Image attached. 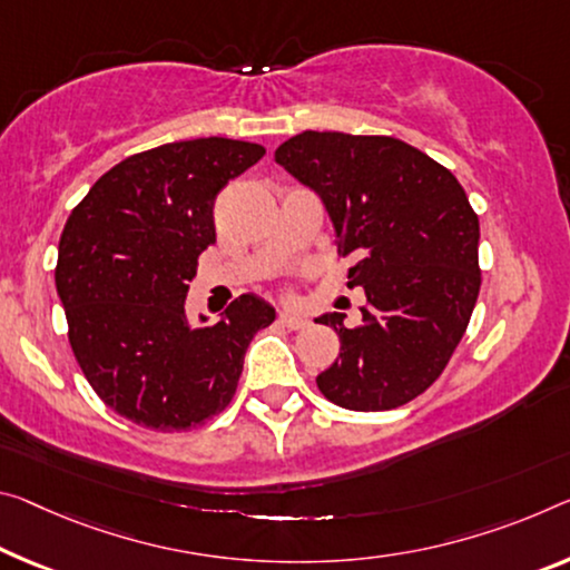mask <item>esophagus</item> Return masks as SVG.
<instances>
[{"label": "esophagus", "instance_id": "1", "mask_svg": "<svg viewBox=\"0 0 570 570\" xmlns=\"http://www.w3.org/2000/svg\"><path fill=\"white\" fill-rule=\"evenodd\" d=\"M278 324L286 330H302L306 327V317L304 314H294V312H282L278 314Z\"/></svg>", "mask_w": 570, "mask_h": 570}]
</instances>
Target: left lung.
I'll use <instances>...</instances> for the list:
<instances>
[{
  "instance_id": "1",
  "label": "left lung",
  "mask_w": 570,
  "mask_h": 570,
  "mask_svg": "<svg viewBox=\"0 0 570 570\" xmlns=\"http://www.w3.org/2000/svg\"><path fill=\"white\" fill-rule=\"evenodd\" d=\"M276 161L327 207L342 256L357 261L363 324L322 314L340 357L317 375L322 395L350 411H391L444 373L480 296V218L459 179L393 137L302 131Z\"/></svg>"
}]
</instances>
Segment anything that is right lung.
<instances>
[{"mask_svg": "<svg viewBox=\"0 0 570 570\" xmlns=\"http://www.w3.org/2000/svg\"><path fill=\"white\" fill-rule=\"evenodd\" d=\"M264 155L223 137L139 151L62 228L56 286L70 347L98 399L139 426L187 431L218 415L253 334L276 317L256 294H240L213 327H189L185 314L197 256L215 243V197Z\"/></svg>", "mask_w": 570, "mask_h": 570, "instance_id": "right-lung-1", "label": "right lung"}]
</instances>
